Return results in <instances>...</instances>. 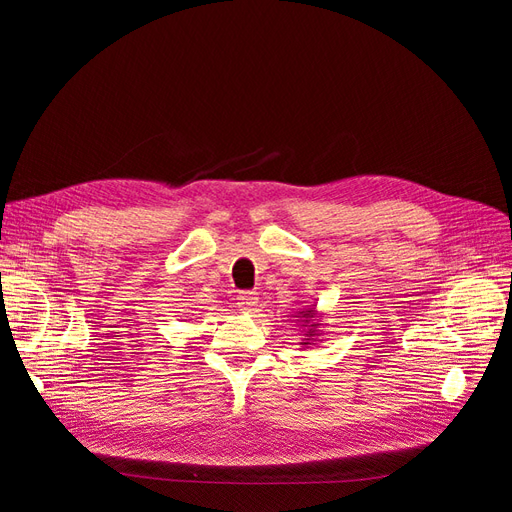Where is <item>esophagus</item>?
I'll return each mask as SVG.
<instances>
[{"mask_svg": "<svg viewBox=\"0 0 512 512\" xmlns=\"http://www.w3.org/2000/svg\"><path fill=\"white\" fill-rule=\"evenodd\" d=\"M256 303H258V294H256V292L245 290V292H239V294H237V307H239V312H252Z\"/></svg>", "mask_w": 512, "mask_h": 512, "instance_id": "34e87169", "label": "esophagus"}]
</instances>
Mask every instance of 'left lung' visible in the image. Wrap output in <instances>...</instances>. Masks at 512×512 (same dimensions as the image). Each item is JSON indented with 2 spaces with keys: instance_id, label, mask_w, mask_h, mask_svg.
I'll return each instance as SVG.
<instances>
[{
  "instance_id": "1",
  "label": "left lung",
  "mask_w": 512,
  "mask_h": 512,
  "mask_svg": "<svg viewBox=\"0 0 512 512\" xmlns=\"http://www.w3.org/2000/svg\"><path fill=\"white\" fill-rule=\"evenodd\" d=\"M297 322H301V329H305V337L301 339V346H312L316 339L320 337V316L316 312V307H305L301 312H297Z\"/></svg>"
}]
</instances>
